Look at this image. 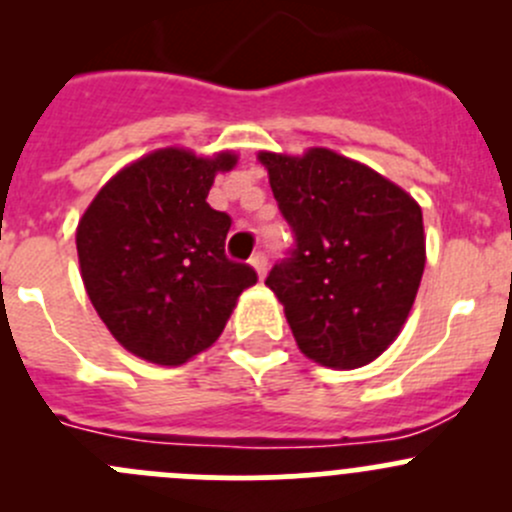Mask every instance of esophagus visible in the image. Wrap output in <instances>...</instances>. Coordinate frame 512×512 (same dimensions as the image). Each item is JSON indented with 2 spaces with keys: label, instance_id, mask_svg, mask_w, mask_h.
<instances>
[{
  "label": "esophagus",
  "instance_id": "1",
  "mask_svg": "<svg viewBox=\"0 0 512 512\" xmlns=\"http://www.w3.org/2000/svg\"><path fill=\"white\" fill-rule=\"evenodd\" d=\"M250 265L255 267V270H257V275H260V280H262V277L267 275V257L262 255V252H257V255H252Z\"/></svg>",
  "mask_w": 512,
  "mask_h": 512
}]
</instances>
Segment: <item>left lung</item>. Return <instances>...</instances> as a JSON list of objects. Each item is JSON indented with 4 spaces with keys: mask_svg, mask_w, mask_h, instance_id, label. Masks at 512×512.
Here are the masks:
<instances>
[{
    "mask_svg": "<svg viewBox=\"0 0 512 512\" xmlns=\"http://www.w3.org/2000/svg\"><path fill=\"white\" fill-rule=\"evenodd\" d=\"M294 247L265 285L304 356L359 369L399 337L426 265L421 208L369 165L329 148L260 153Z\"/></svg>",
    "mask_w": 512,
    "mask_h": 512,
    "instance_id": "left-lung-1",
    "label": "left lung"
}]
</instances>
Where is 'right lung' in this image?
<instances>
[{
	"label": "right lung",
	"instance_id": "add662e5",
	"mask_svg": "<svg viewBox=\"0 0 512 512\" xmlns=\"http://www.w3.org/2000/svg\"><path fill=\"white\" fill-rule=\"evenodd\" d=\"M235 153L160 148L118 170L76 227L91 304L128 352L178 366L223 334L257 272L225 255L232 220L205 198Z\"/></svg>",
	"mask_w": 512,
	"mask_h": 512
}]
</instances>
